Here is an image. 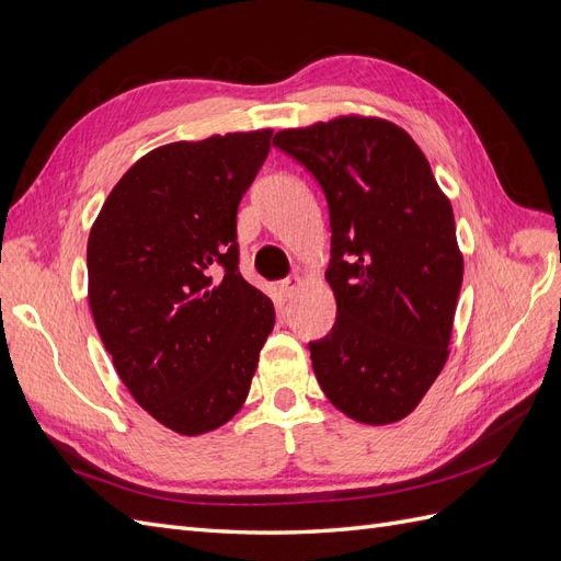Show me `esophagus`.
I'll list each match as a JSON object with an SVG mask.
<instances>
[{"label": "esophagus", "mask_w": 561, "mask_h": 561, "mask_svg": "<svg viewBox=\"0 0 561 561\" xmlns=\"http://www.w3.org/2000/svg\"><path fill=\"white\" fill-rule=\"evenodd\" d=\"M301 287V278L299 276H290V278H285V280H280V293L285 295V297H293L297 290Z\"/></svg>", "instance_id": "obj_1"}]
</instances>
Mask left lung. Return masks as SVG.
<instances>
[{"instance_id":"1","label":"left lung","mask_w":561,"mask_h":561,"mask_svg":"<svg viewBox=\"0 0 561 561\" xmlns=\"http://www.w3.org/2000/svg\"><path fill=\"white\" fill-rule=\"evenodd\" d=\"M274 145L307 165L330 206L336 322L309 344L316 379L346 416L396 423L449 358L463 280L451 203L410 133L379 116L285 128Z\"/></svg>"}]
</instances>
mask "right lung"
Instances as JSON below:
<instances>
[{"instance_id":"obj_1","label":"right lung","mask_w":561,"mask_h":561,"mask_svg":"<svg viewBox=\"0 0 561 561\" xmlns=\"http://www.w3.org/2000/svg\"><path fill=\"white\" fill-rule=\"evenodd\" d=\"M271 128L151 149L114 184L89 236V304L118 379L180 435L241 410L274 330L239 274L236 213Z\"/></svg>"}]
</instances>
